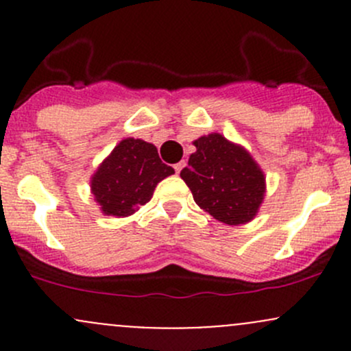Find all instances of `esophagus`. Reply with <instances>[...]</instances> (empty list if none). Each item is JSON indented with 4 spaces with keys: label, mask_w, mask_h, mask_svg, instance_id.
Wrapping results in <instances>:
<instances>
[{
    "label": "esophagus",
    "mask_w": 351,
    "mask_h": 351,
    "mask_svg": "<svg viewBox=\"0 0 351 351\" xmlns=\"http://www.w3.org/2000/svg\"><path fill=\"white\" fill-rule=\"evenodd\" d=\"M183 168H185V161H180L178 165H175V171H176V173H180V171H182Z\"/></svg>",
    "instance_id": "esophagus-1"
}]
</instances>
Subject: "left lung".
<instances>
[{"mask_svg":"<svg viewBox=\"0 0 351 351\" xmlns=\"http://www.w3.org/2000/svg\"><path fill=\"white\" fill-rule=\"evenodd\" d=\"M197 151L180 176L195 204L228 226L247 224L256 217L267 178L246 147L212 132L193 141Z\"/></svg>","mask_w":351,"mask_h":351,"instance_id":"obj_1","label":"left lung"}]
</instances>
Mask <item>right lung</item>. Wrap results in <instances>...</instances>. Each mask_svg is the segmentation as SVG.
<instances>
[{
	"label": "right lung",
	"mask_w": 351,
	"mask_h": 351,
	"mask_svg": "<svg viewBox=\"0 0 351 351\" xmlns=\"http://www.w3.org/2000/svg\"><path fill=\"white\" fill-rule=\"evenodd\" d=\"M173 173L175 169L159 159L154 144L125 137L95 169L90 189L101 214L129 217L151 200L156 185Z\"/></svg>",
	"instance_id": "add662e5"
}]
</instances>
